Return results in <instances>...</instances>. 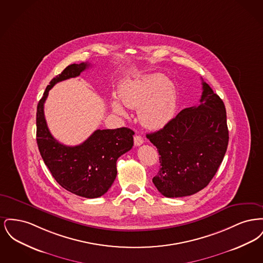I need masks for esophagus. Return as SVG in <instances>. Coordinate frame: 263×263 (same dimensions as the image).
Wrapping results in <instances>:
<instances>
[{
  "mask_svg": "<svg viewBox=\"0 0 263 263\" xmlns=\"http://www.w3.org/2000/svg\"><path fill=\"white\" fill-rule=\"evenodd\" d=\"M144 143V139L141 137V136H139V135H136V136H134V144H135V146H140V145H142Z\"/></svg>",
  "mask_w": 263,
  "mask_h": 263,
  "instance_id": "34e87169",
  "label": "esophagus"
}]
</instances>
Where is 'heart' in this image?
Returning <instances> with one entry per match:
<instances>
[{
	"label": "heart",
	"instance_id": "heart-1",
	"mask_svg": "<svg viewBox=\"0 0 263 263\" xmlns=\"http://www.w3.org/2000/svg\"><path fill=\"white\" fill-rule=\"evenodd\" d=\"M122 103L129 108H138L141 123L147 128H160L172 118L175 107V88L162 74H152L125 81L119 88ZM113 111L125 116L122 104L113 100Z\"/></svg>",
	"mask_w": 263,
	"mask_h": 263
}]
</instances>
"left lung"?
<instances>
[{
    "label": "left lung",
    "instance_id": "obj_1",
    "mask_svg": "<svg viewBox=\"0 0 263 263\" xmlns=\"http://www.w3.org/2000/svg\"><path fill=\"white\" fill-rule=\"evenodd\" d=\"M202 88L197 106L182 109L163 129L147 134L161 156L153 182L165 197L189 196L206 187L225 157V104L204 81Z\"/></svg>",
    "mask_w": 263,
    "mask_h": 263
}]
</instances>
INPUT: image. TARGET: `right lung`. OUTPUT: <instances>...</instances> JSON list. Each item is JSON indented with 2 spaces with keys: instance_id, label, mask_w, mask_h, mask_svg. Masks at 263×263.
I'll return each instance as SVG.
<instances>
[{
  "instance_id": "right-lung-1",
  "label": "right lung",
  "mask_w": 263,
  "mask_h": 263,
  "mask_svg": "<svg viewBox=\"0 0 263 263\" xmlns=\"http://www.w3.org/2000/svg\"><path fill=\"white\" fill-rule=\"evenodd\" d=\"M89 67L72 64L51 80L36 111V141L40 155L55 180L66 190L86 198H98L111 187L116 162L131 150L134 132L126 127L96 130L81 145L65 146L51 135L44 116V102L57 83L75 78Z\"/></svg>"
}]
</instances>
